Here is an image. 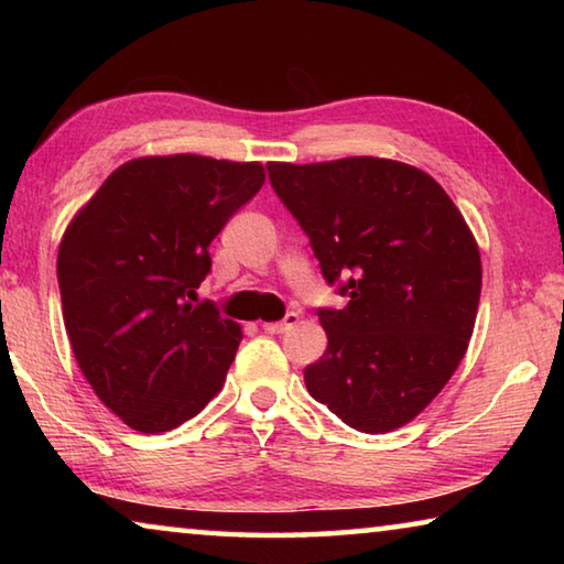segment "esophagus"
<instances>
[{
	"mask_svg": "<svg viewBox=\"0 0 564 564\" xmlns=\"http://www.w3.org/2000/svg\"><path fill=\"white\" fill-rule=\"evenodd\" d=\"M299 313L295 311H291V313H285V318L283 321H275V323H263V330L265 333H283V330H289V328H293L295 323H299Z\"/></svg>",
	"mask_w": 564,
	"mask_h": 564,
	"instance_id": "34e87169",
	"label": "esophagus"
}]
</instances>
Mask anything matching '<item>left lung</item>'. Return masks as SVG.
Masks as SVG:
<instances>
[{
	"mask_svg": "<svg viewBox=\"0 0 564 564\" xmlns=\"http://www.w3.org/2000/svg\"><path fill=\"white\" fill-rule=\"evenodd\" d=\"M321 273L348 303L318 308L328 336L305 388L360 433H390L441 393L480 303V251L433 176L390 159L269 164Z\"/></svg>",
	"mask_w": 564,
	"mask_h": 564,
	"instance_id": "left-lung-1",
	"label": "left lung"
}]
</instances>
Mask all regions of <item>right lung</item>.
Wrapping results in <instances>:
<instances>
[{
	"instance_id": "add662e5",
	"label": "right lung",
	"mask_w": 564,
	"mask_h": 564,
	"mask_svg": "<svg viewBox=\"0 0 564 564\" xmlns=\"http://www.w3.org/2000/svg\"><path fill=\"white\" fill-rule=\"evenodd\" d=\"M261 164L133 159L66 228L56 259L64 326L84 378L139 433L174 431L221 390L243 333L196 289L212 246L259 194Z\"/></svg>"
}]
</instances>
